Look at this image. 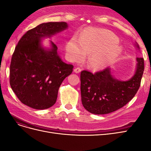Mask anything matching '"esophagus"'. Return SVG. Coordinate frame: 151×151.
<instances>
[{"instance_id":"34e87169","label":"esophagus","mask_w":151,"mask_h":151,"mask_svg":"<svg viewBox=\"0 0 151 151\" xmlns=\"http://www.w3.org/2000/svg\"><path fill=\"white\" fill-rule=\"evenodd\" d=\"M74 71L75 73H77H77H79L81 71V69L79 67H76L74 69Z\"/></svg>"}]
</instances>
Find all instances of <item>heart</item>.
<instances>
[{
    "instance_id": "heart-1",
    "label": "heart",
    "mask_w": 151,
    "mask_h": 151,
    "mask_svg": "<svg viewBox=\"0 0 151 151\" xmlns=\"http://www.w3.org/2000/svg\"><path fill=\"white\" fill-rule=\"evenodd\" d=\"M122 47L116 36L103 29H86L82 32L79 40L72 38L67 44V55L72 61H80L89 55V63L94 68L107 67L120 55Z\"/></svg>"
}]
</instances>
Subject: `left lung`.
Wrapping results in <instances>:
<instances>
[{"mask_svg":"<svg viewBox=\"0 0 151 151\" xmlns=\"http://www.w3.org/2000/svg\"><path fill=\"white\" fill-rule=\"evenodd\" d=\"M135 47L139 50V45ZM144 70V58H136V69L128 81L118 80L106 68L94 74L88 70L81 73V101L84 108L96 115H104L124 106L134 97L140 86Z\"/></svg>","mask_w":151,"mask_h":151,"instance_id":"8db88e82","label":"left lung"}]
</instances>
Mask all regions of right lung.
<instances>
[{"label":"right lung","instance_id":"obj_1","mask_svg":"<svg viewBox=\"0 0 151 151\" xmlns=\"http://www.w3.org/2000/svg\"><path fill=\"white\" fill-rule=\"evenodd\" d=\"M65 22L42 23L28 31L18 42L10 65V85L21 102L36 109L55 103L63 81L74 66L63 62L52 41L43 47L42 40L67 29Z\"/></svg>","mask_w":151,"mask_h":151}]
</instances>
